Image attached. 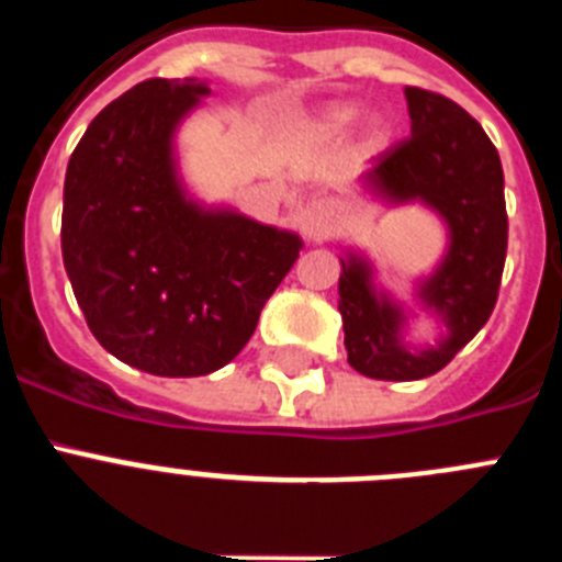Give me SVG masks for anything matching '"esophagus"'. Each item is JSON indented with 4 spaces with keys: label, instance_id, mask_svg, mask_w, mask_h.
Here are the masks:
<instances>
[{
    "label": "esophagus",
    "instance_id": "esophagus-1",
    "mask_svg": "<svg viewBox=\"0 0 562 562\" xmlns=\"http://www.w3.org/2000/svg\"><path fill=\"white\" fill-rule=\"evenodd\" d=\"M335 222H337V211L335 205L326 200L310 202V205L304 207V213H301V231H304V236L310 238V241L326 236V233L335 227Z\"/></svg>",
    "mask_w": 562,
    "mask_h": 562
}]
</instances>
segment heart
Returning a JSON list of instances; mask_svg holds the SVG:
<instances>
[{
  "label": "heart",
  "mask_w": 562,
  "mask_h": 562,
  "mask_svg": "<svg viewBox=\"0 0 562 562\" xmlns=\"http://www.w3.org/2000/svg\"><path fill=\"white\" fill-rule=\"evenodd\" d=\"M357 121H360V109L351 106V103H337L317 117V128L324 134H346Z\"/></svg>",
  "instance_id": "heart-1"
}]
</instances>
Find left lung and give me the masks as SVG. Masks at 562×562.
Returning <instances> with one entry per match:
<instances>
[{
	"mask_svg": "<svg viewBox=\"0 0 562 562\" xmlns=\"http://www.w3.org/2000/svg\"><path fill=\"white\" fill-rule=\"evenodd\" d=\"M411 137L371 160L360 188L382 205H419L445 227L436 267L414 281L411 301L380 284L371 256L342 247L337 310L349 366L371 380L408 382L441 371L479 335L498 297L506 258L504 168L479 121L428 89L405 87ZM434 316V344L409 340L418 312Z\"/></svg>",
	"mask_w": 562,
	"mask_h": 562,
	"instance_id": "left-lung-1",
	"label": "left lung"
}]
</instances>
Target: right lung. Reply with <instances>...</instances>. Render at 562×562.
I'll use <instances>...</instances> for the list:
<instances>
[{
	"mask_svg": "<svg viewBox=\"0 0 562 562\" xmlns=\"http://www.w3.org/2000/svg\"><path fill=\"white\" fill-rule=\"evenodd\" d=\"M211 95L151 78L89 123L64 180V270L109 355L154 376L222 369L256 331L301 236L207 205L180 168L182 123Z\"/></svg>",
	"mask_w": 562,
	"mask_h": 562,
	"instance_id": "1",
	"label": "right lung"
}]
</instances>
